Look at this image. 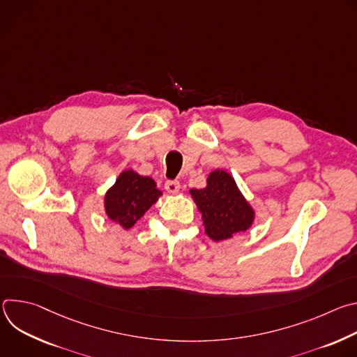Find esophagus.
<instances>
[{
    "mask_svg": "<svg viewBox=\"0 0 357 357\" xmlns=\"http://www.w3.org/2000/svg\"><path fill=\"white\" fill-rule=\"evenodd\" d=\"M181 189V183L178 181H167L165 182V190L169 193H178Z\"/></svg>",
    "mask_w": 357,
    "mask_h": 357,
    "instance_id": "1",
    "label": "esophagus"
}]
</instances>
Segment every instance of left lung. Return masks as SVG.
Instances as JSON below:
<instances>
[{
  "mask_svg": "<svg viewBox=\"0 0 357 357\" xmlns=\"http://www.w3.org/2000/svg\"><path fill=\"white\" fill-rule=\"evenodd\" d=\"M190 195L202 212L206 234L215 241L245 231L252 223V209L237 189L234 179L225 171H213L208 178V186L190 189Z\"/></svg>",
  "mask_w": 357,
  "mask_h": 357,
  "instance_id": "left-lung-1",
  "label": "left lung"
}]
</instances>
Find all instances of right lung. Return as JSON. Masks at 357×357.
Listing matches in <instances>:
<instances>
[{
    "instance_id": "right-lung-1",
    "label": "right lung",
    "mask_w": 357,
    "mask_h": 357,
    "mask_svg": "<svg viewBox=\"0 0 357 357\" xmlns=\"http://www.w3.org/2000/svg\"><path fill=\"white\" fill-rule=\"evenodd\" d=\"M161 195L154 179L141 176L134 171H124L106 195V213L113 222L130 229Z\"/></svg>"
}]
</instances>
